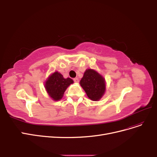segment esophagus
<instances>
[{"instance_id":"obj_1","label":"esophagus","mask_w":157,"mask_h":157,"mask_svg":"<svg viewBox=\"0 0 157 157\" xmlns=\"http://www.w3.org/2000/svg\"><path fill=\"white\" fill-rule=\"evenodd\" d=\"M73 80H74V82H76V83H78L79 82V80L77 78H75Z\"/></svg>"}]
</instances>
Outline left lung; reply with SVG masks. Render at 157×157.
Masks as SVG:
<instances>
[{
  "mask_svg": "<svg viewBox=\"0 0 157 157\" xmlns=\"http://www.w3.org/2000/svg\"><path fill=\"white\" fill-rule=\"evenodd\" d=\"M80 84L89 99L95 101H99L106 90L105 78L98 71L92 69L85 71Z\"/></svg>",
  "mask_w": 157,
  "mask_h": 157,
  "instance_id": "8db88e82",
  "label": "left lung"
}]
</instances>
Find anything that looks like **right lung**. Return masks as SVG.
Instances as JSON below:
<instances>
[{
  "label": "right lung",
  "instance_id": "right-lung-1",
  "mask_svg": "<svg viewBox=\"0 0 157 157\" xmlns=\"http://www.w3.org/2000/svg\"><path fill=\"white\" fill-rule=\"evenodd\" d=\"M73 83L71 78H65L58 71L51 74L44 82V88L48 96L54 101H59L69 85Z\"/></svg>",
  "mask_w": 157,
  "mask_h": 157
}]
</instances>
